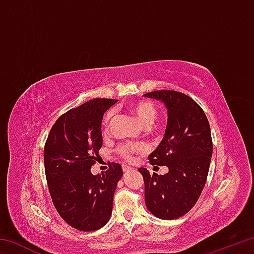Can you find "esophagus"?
<instances>
[{
	"mask_svg": "<svg viewBox=\"0 0 254 254\" xmlns=\"http://www.w3.org/2000/svg\"><path fill=\"white\" fill-rule=\"evenodd\" d=\"M122 168H123V171H124V173H128V171L132 170V168H131L130 166H126V165H123Z\"/></svg>",
	"mask_w": 254,
	"mask_h": 254,
	"instance_id": "obj_1",
	"label": "esophagus"
}]
</instances>
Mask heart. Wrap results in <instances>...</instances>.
I'll use <instances>...</instances> for the list:
<instances>
[{"mask_svg": "<svg viewBox=\"0 0 254 254\" xmlns=\"http://www.w3.org/2000/svg\"><path fill=\"white\" fill-rule=\"evenodd\" d=\"M127 109L130 110L131 113L135 115V118L143 124V126H149L153 122L154 118L157 114V109L153 103L147 100H139L132 101L127 104ZM112 117V112H109L105 115L104 119V127L107 126L110 119ZM145 150L144 144H131V143H121L118 147V152L121 154L124 159L130 160L132 158L133 152H142Z\"/></svg>", "mask_w": 254, "mask_h": 254, "instance_id": "b5f03b06", "label": "heart"}]
</instances>
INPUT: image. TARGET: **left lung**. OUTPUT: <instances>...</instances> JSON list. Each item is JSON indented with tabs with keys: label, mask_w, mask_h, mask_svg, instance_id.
Wrapping results in <instances>:
<instances>
[{
	"label": "left lung",
	"mask_w": 254,
	"mask_h": 254,
	"mask_svg": "<svg viewBox=\"0 0 254 254\" xmlns=\"http://www.w3.org/2000/svg\"><path fill=\"white\" fill-rule=\"evenodd\" d=\"M144 96L161 101L167 107L165 136L149 161L169 169L165 175H150L139 168L145 205L154 216L175 220L194 207L206 184L213 153L209 123L203 109L186 94L163 89Z\"/></svg>",
	"instance_id": "obj_1"
}]
</instances>
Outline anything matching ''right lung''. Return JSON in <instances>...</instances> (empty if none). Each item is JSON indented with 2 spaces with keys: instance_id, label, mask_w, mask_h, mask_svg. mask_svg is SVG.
Returning a JSON list of instances; mask_svg holds the SVG:
<instances>
[{
  "instance_id": "add662e5",
  "label": "right lung",
  "mask_w": 254,
  "mask_h": 254,
  "mask_svg": "<svg viewBox=\"0 0 254 254\" xmlns=\"http://www.w3.org/2000/svg\"><path fill=\"white\" fill-rule=\"evenodd\" d=\"M115 103L94 98L69 110L57 119L47 137L44 160L51 199L63 220L76 230H98L111 217L121 165L112 162L105 174L96 176L91 168L103 144V115Z\"/></svg>"
}]
</instances>
